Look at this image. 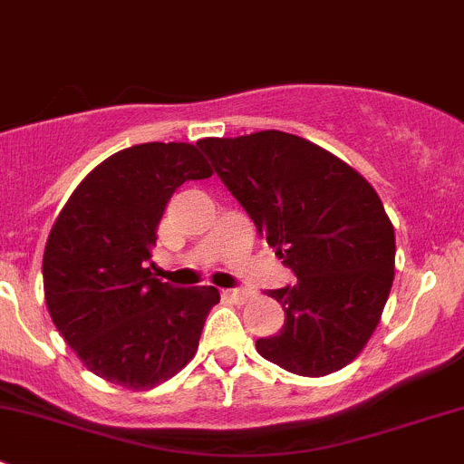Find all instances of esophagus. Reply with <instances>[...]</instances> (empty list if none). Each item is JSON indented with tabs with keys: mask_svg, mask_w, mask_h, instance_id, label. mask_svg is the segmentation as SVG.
I'll list each match as a JSON object with an SVG mask.
<instances>
[{
	"mask_svg": "<svg viewBox=\"0 0 464 464\" xmlns=\"http://www.w3.org/2000/svg\"><path fill=\"white\" fill-rule=\"evenodd\" d=\"M249 296H251V292H246V289H222L224 301L237 303V305L245 301H249Z\"/></svg>",
	"mask_w": 464,
	"mask_h": 464,
	"instance_id": "34e87169",
	"label": "esophagus"
}]
</instances>
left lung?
Listing matches in <instances>:
<instances>
[{
  "label": "left lung",
  "mask_w": 464,
  "mask_h": 464,
  "mask_svg": "<svg viewBox=\"0 0 464 464\" xmlns=\"http://www.w3.org/2000/svg\"><path fill=\"white\" fill-rule=\"evenodd\" d=\"M198 145L296 276L266 294L283 305L285 325L256 350L301 377L348 366L375 332L395 276V228L375 188L332 152L278 130Z\"/></svg>",
  "instance_id": "left-lung-1"
}]
</instances>
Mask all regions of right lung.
I'll list each match as a JSON object with an SVG mask.
<instances>
[{"label":"right lung","instance_id":"add662e5","mask_svg":"<svg viewBox=\"0 0 464 464\" xmlns=\"http://www.w3.org/2000/svg\"><path fill=\"white\" fill-rule=\"evenodd\" d=\"M213 175L193 143H141L98 163L49 233L42 260L55 327L93 375L132 391L195 357L215 287L179 289L150 271L168 199Z\"/></svg>","mask_w":464,"mask_h":464}]
</instances>
